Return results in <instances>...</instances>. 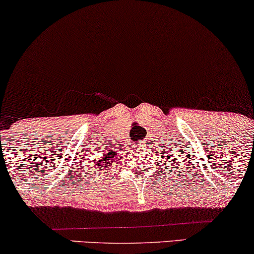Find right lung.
I'll use <instances>...</instances> for the list:
<instances>
[{
  "label": "right lung",
  "instance_id": "obj_1",
  "mask_svg": "<svg viewBox=\"0 0 254 254\" xmlns=\"http://www.w3.org/2000/svg\"><path fill=\"white\" fill-rule=\"evenodd\" d=\"M117 151L114 153H105L103 156H101L97 162H94V166L99 170V171H103V170H107V166H111L113 162H114V158L116 156Z\"/></svg>",
  "mask_w": 254,
  "mask_h": 254
}]
</instances>
